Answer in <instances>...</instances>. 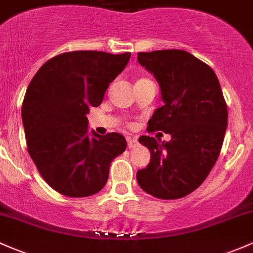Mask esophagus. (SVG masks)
I'll use <instances>...</instances> for the list:
<instances>
[{
  "label": "esophagus",
  "instance_id": "34e87169",
  "mask_svg": "<svg viewBox=\"0 0 253 253\" xmlns=\"http://www.w3.org/2000/svg\"><path fill=\"white\" fill-rule=\"evenodd\" d=\"M126 141H127V147H129V148H135V147H136V146H137V143H138L136 138L127 137Z\"/></svg>",
  "mask_w": 253,
  "mask_h": 253
}]
</instances>
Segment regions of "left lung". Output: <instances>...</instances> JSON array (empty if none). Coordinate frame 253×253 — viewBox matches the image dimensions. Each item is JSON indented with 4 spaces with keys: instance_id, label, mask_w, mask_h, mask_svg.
<instances>
[{
    "instance_id": "1",
    "label": "left lung",
    "mask_w": 253,
    "mask_h": 253,
    "mask_svg": "<svg viewBox=\"0 0 253 253\" xmlns=\"http://www.w3.org/2000/svg\"><path fill=\"white\" fill-rule=\"evenodd\" d=\"M137 61L154 76L164 105L148 121L149 131L171 140L141 136L151 152L137 183L159 199H178L205 181L221 152L228 111L216 73L191 53L180 49L138 53Z\"/></svg>"
}]
</instances>
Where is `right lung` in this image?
<instances>
[{
    "label": "right lung",
    "mask_w": 253,
    "mask_h": 253,
    "mask_svg": "<svg viewBox=\"0 0 253 253\" xmlns=\"http://www.w3.org/2000/svg\"><path fill=\"white\" fill-rule=\"evenodd\" d=\"M130 56L69 51L43 64L29 84L21 107L29 154L44 181L66 197L101 191L111 162L126 151V137L118 132L89 134L86 115L101 105Z\"/></svg>",
    "instance_id": "right-lung-1"
}]
</instances>
